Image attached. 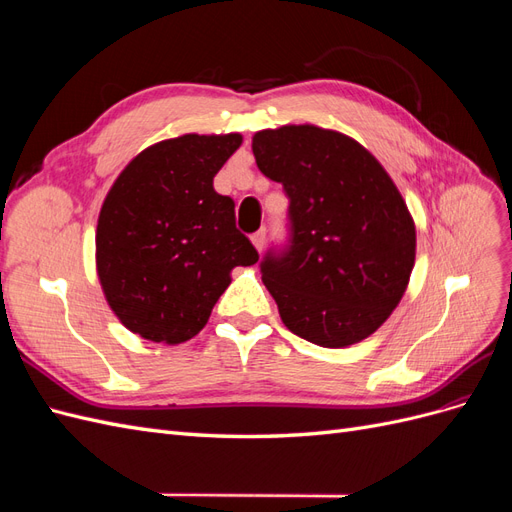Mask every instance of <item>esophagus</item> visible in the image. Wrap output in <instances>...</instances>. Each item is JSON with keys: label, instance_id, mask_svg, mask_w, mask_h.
Returning <instances> with one entry per match:
<instances>
[{"label": "esophagus", "instance_id": "1", "mask_svg": "<svg viewBox=\"0 0 512 512\" xmlns=\"http://www.w3.org/2000/svg\"><path fill=\"white\" fill-rule=\"evenodd\" d=\"M250 239H252V243H254L256 250H258V252H262V247H265V241H267V230H265V228L256 230Z\"/></svg>", "mask_w": 512, "mask_h": 512}]
</instances>
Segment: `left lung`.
Wrapping results in <instances>:
<instances>
[{
	"instance_id": "left-lung-1",
	"label": "left lung",
	"mask_w": 512,
	"mask_h": 512,
	"mask_svg": "<svg viewBox=\"0 0 512 512\" xmlns=\"http://www.w3.org/2000/svg\"><path fill=\"white\" fill-rule=\"evenodd\" d=\"M260 173L288 196V241L260 260L286 327L322 348L369 337L401 301L416 230L393 179L350 136L282 126L252 138Z\"/></svg>"
}]
</instances>
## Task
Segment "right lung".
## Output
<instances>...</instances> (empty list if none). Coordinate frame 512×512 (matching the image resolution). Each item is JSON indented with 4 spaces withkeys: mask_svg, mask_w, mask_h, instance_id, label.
Masks as SVG:
<instances>
[{
    "mask_svg": "<svg viewBox=\"0 0 512 512\" xmlns=\"http://www.w3.org/2000/svg\"><path fill=\"white\" fill-rule=\"evenodd\" d=\"M241 134H183L123 168L98 218L96 265L104 297L132 333L181 344L205 327L230 271L258 262L235 224V200L213 177Z\"/></svg>",
    "mask_w": 512,
    "mask_h": 512,
    "instance_id": "1",
    "label": "right lung"
}]
</instances>
